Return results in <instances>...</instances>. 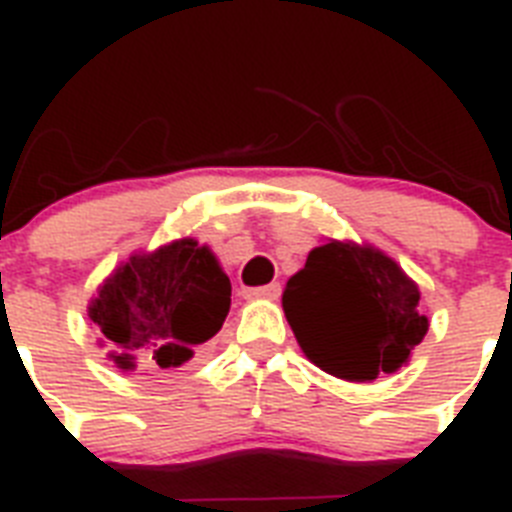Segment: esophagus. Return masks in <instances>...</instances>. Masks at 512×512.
I'll list each match as a JSON object with an SVG mask.
<instances>
[{"label": "esophagus", "mask_w": 512, "mask_h": 512, "mask_svg": "<svg viewBox=\"0 0 512 512\" xmlns=\"http://www.w3.org/2000/svg\"><path fill=\"white\" fill-rule=\"evenodd\" d=\"M247 299H278L281 296V283H268V286H255V289H244Z\"/></svg>", "instance_id": "obj_1"}]
</instances>
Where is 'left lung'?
Returning <instances> with one entry per match:
<instances>
[{
	"instance_id": "8db88e82",
	"label": "left lung",
	"mask_w": 512,
	"mask_h": 512,
	"mask_svg": "<svg viewBox=\"0 0 512 512\" xmlns=\"http://www.w3.org/2000/svg\"><path fill=\"white\" fill-rule=\"evenodd\" d=\"M283 312L304 354L351 382L395 372L429 328L419 286L390 257L351 242L309 252L286 283Z\"/></svg>"
}]
</instances>
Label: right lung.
<instances>
[{
    "instance_id": "1",
    "label": "right lung",
    "mask_w": 512,
    "mask_h": 512,
    "mask_svg": "<svg viewBox=\"0 0 512 512\" xmlns=\"http://www.w3.org/2000/svg\"><path fill=\"white\" fill-rule=\"evenodd\" d=\"M231 281L195 239L130 257L103 283L88 315L122 369L171 372L216 336L229 315Z\"/></svg>"
}]
</instances>
